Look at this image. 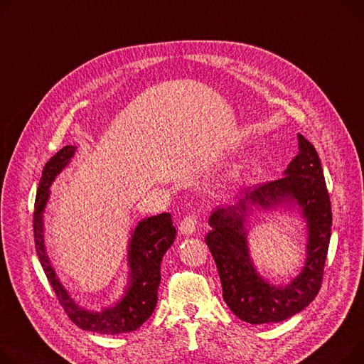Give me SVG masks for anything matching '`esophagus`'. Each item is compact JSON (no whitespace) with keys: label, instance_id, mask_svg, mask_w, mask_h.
Returning <instances> with one entry per match:
<instances>
[{"label":"esophagus","instance_id":"esophagus-1","mask_svg":"<svg viewBox=\"0 0 364 364\" xmlns=\"http://www.w3.org/2000/svg\"><path fill=\"white\" fill-rule=\"evenodd\" d=\"M196 227H198V218L195 215H188L183 218L178 225V230L183 235H191L196 231Z\"/></svg>","mask_w":364,"mask_h":364}]
</instances>
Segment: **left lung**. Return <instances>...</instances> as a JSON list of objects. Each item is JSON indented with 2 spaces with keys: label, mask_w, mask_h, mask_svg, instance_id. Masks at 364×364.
I'll return each mask as SVG.
<instances>
[{
  "label": "left lung",
  "mask_w": 364,
  "mask_h": 364,
  "mask_svg": "<svg viewBox=\"0 0 364 364\" xmlns=\"http://www.w3.org/2000/svg\"><path fill=\"white\" fill-rule=\"evenodd\" d=\"M299 154L284 177L240 193L231 205L216 206L205 241L216 263L223 296L237 318L252 325L277 323L294 316L318 296L328 255L332 212L323 169L313 144L301 134ZM296 210L306 224V260L302 272L285 286L264 280L250 257L247 218L253 210Z\"/></svg>",
  "instance_id": "1"
}]
</instances>
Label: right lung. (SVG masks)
<instances>
[{"mask_svg":"<svg viewBox=\"0 0 364 364\" xmlns=\"http://www.w3.org/2000/svg\"><path fill=\"white\" fill-rule=\"evenodd\" d=\"M76 146L67 144L45 164L38 187L33 213L35 247L43 272L55 291L58 301L68 318L79 328L98 333L117 335L132 332L149 319L158 301L161 282V262L166 250L176 240V228L168 212L141 220L134 230L127 249L129 281L124 294L117 303L102 310H92L80 306L58 279L45 249L43 212L51 195V184L55 177L70 164L76 154Z\"/></svg>","mask_w":364,"mask_h":364,"instance_id":"obj_1","label":"right lung"}]
</instances>
